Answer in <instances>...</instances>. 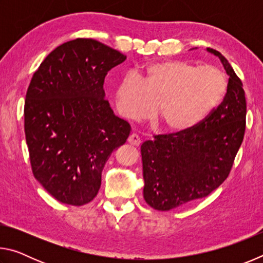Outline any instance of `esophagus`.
I'll return each mask as SVG.
<instances>
[{"mask_svg":"<svg viewBox=\"0 0 263 263\" xmlns=\"http://www.w3.org/2000/svg\"><path fill=\"white\" fill-rule=\"evenodd\" d=\"M127 141H128V144H131L133 146H139L141 144L140 138L138 137V135H136V133H132V135H130V137L127 138Z\"/></svg>","mask_w":263,"mask_h":263,"instance_id":"esophagus-1","label":"esophagus"}]
</instances>
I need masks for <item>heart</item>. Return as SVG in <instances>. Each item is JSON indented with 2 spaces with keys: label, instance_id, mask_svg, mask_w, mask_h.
Here are the masks:
<instances>
[{
  "label": "heart",
  "instance_id": "b5f03b06",
  "mask_svg": "<svg viewBox=\"0 0 263 263\" xmlns=\"http://www.w3.org/2000/svg\"><path fill=\"white\" fill-rule=\"evenodd\" d=\"M226 87L219 69L168 60L125 75L116 87L115 100L119 112L131 121L151 117L155 104L157 125L179 132L202 122L219 103Z\"/></svg>",
  "mask_w": 263,
  "mask_h": 263
}]
</instances>
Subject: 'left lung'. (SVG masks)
<instances>
[{
	"label": "left lung",
	"instance_id": "left-lung-1",
	"mask_svg": "<svg viewBox=\"0 0 263 263\" xmlns=\"http://www.w3.org/2000/svg\"><path fill=\"white\" fill-rule=\"evenodd\" d=\"M229 75L221 103L201 124L171 135L154 136L141 145L144 198L149 206L168 211L206 197L224 182L233 166L246 128L242 82L216 50Z\"/></svg>",
	"mask_w": 263,
	"mask_h": 263
}]
</instances>
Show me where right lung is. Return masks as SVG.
Returning <instances> with one entry per match:
<instances>
[{"label": "right lung", "mask_w": 263, "mask_h": 263, "mask_svg": "<svg viewBox=\"0 0 263 263\" xmlns=\"http://www.w3.org/2000/svg\"><path fill=\"white\" fill-rule=\"evenodd\" d=\"M125 59L95 39L78 38L53 50L31 79L24 105L31 167L61 203L92 201L106 160L130 135L103 89L109 70Z\"/></svg>", "instance_id": "obj_1"}]
</instances>
